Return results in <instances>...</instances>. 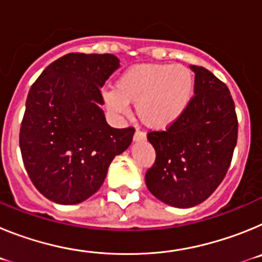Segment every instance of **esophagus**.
Returning a JSON list of instances; mask_svg holds the SVG:
<instances>
[{
    "instance_id": "1",
    "label": "esophagus",
    "mask_w": 262,
    "mask_h": 262,
    "mask_svg": "<svg viewBox=\"0 0 262 262\" xmlns=\"http://www.w3.org/2000/svg\"><path fill=\"white\" fill-rule=\"evenodd\" d=\"M142 140H145V134L142 131H136L134 135V142H142Z\"/></svg>"
}]
</instances>
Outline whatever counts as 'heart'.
Listing matches in <instances>:
<instances>
[{"mask_svg": "<svg viewBox=\"0 0 262 262\" xmlns=\"http://www.w3.org/2000/svg\"><path fill=\"white\" fill-rule=\"evenodd\" d=\"M193 90V75L181 64H139L126 69L103 98L115 114H126L128 103H136V114L145 126L165 129L186 111Z\"/></svg>", "mask_w": 262, "mask_h": 262, "instance_id": "b5f03b06", "label": "heart"}]
</instances>
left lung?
<instances>
[{
	"label": "left lung",
	"mask_w": 262,
	"mask_h": 262,
	"mask_svg": "<svg viewBox=\"0 0 262 262\" xmlns=\"http://www.w3.org/2000/svg\"><path fill=\"white\" fill-rule=\"evenodd\" d=\"M195 73L194 94L182 117L166 131L147 135L156 161L145 185L157 200L177 209L206 201L223 181L237 142V118L230 90L203 67Z\"/></svg>",
	"instance_id": "obj_1"
}]
</instances>
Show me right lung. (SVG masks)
<instances>
[{"label":"right lung","mask_w":262,"mask_h":262,"mask_svg":"<svg viewBox=\"0 0 262 262\" xmlns=\"http://www.w3.org/2000/svg\"><path fill=\"white\" fill-rule=\"evenodd\" d=\"M110 53H68L41 72L20 124L23 164L34 186L59 205L84 202L102 186L135 129L113 128L101 88L120 67Z\"/></svg>","instance_id":"add662e5"}]
</instances>
